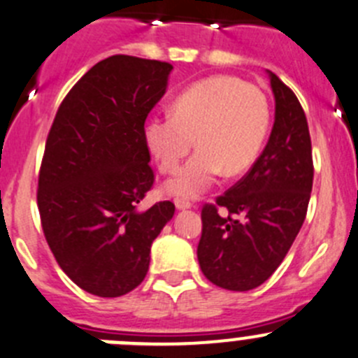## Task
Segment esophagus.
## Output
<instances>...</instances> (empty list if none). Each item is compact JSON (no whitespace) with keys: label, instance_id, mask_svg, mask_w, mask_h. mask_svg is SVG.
I'll return each instance as SVG.
<instances>
[{"label":"esophagus","instance_id":"34e87169","mask_svg":"<svg viewBox=\"0 0 358 358\" xmlns=\"http://www.w3.org/2000/svg\"><path fill=\"white\" fill-rule=\"evenodd\" d=\"M176 207L179 210H185V209H192V203L188 202V200H181V199H176Z\"/></svg>","mask_w":358,"mask_h":358}]
</instances>
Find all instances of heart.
<instances>
[{
  "instance_id": "heart-1",
  "label": "heart",
  "mask_w": 358,
  "mask_h": 358,
  "mask_svg": "<svg viewBox=\"0 0 358 358\" xmlns=\"http://www.w3.org/2000/svg\"><path fill=\"white\" fill-rule=\"evenodd\" d=\"M268 103L257 86L216 75L186 87L172 114L145 121L144 141L165 173L173 172L196 144L199 151L163 185L176 199H196L217 177L246 172L260 155L268 130Z\"/></svg>"
}]
</instances>
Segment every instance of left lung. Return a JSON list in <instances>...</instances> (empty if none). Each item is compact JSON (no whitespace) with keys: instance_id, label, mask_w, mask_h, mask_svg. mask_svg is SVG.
I'll return each instance as SVG.
<instances>
[{"instance_id":"left-lung-1","label":"left lung","mask_w":358,"mask_h":358,"mask_svg":"<svg viewBox=\"0 0 358 358\" xmlns=\"http://www.w3.org/2000/svg\"><path fill=\"white\" fill-rule=\"evenodd\" d=\"M275 112L271 137L250 172L203 206L196 257L216 287L248 292L267 281L287 257L306 220L313 156L306 114L297 96L267 71ZM217 206L229 210L227 217Z\"/></svg>"}]
</instances>
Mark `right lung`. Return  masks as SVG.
<instances>
[{
  "label": "right lung",
  "mask_w": 358,
  "mask_h": 358,
  "mask_svg": "<svg viewBox=\"0 0 358 358\" xmlns=\"http://www.w3.org/2000/svg\"><path fill=\"white\" fill-rule=\"evenodd\" d=\"M172 70L121 54L100 61L66 94L47 137L36 195L43 234L64 274L98 297L144 281L152 241L176 210L137 207L155 181L144 122Z\"/></svg>",
  "instance_id": "add662e5"
}]
</instances>
